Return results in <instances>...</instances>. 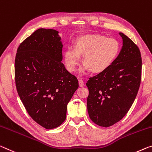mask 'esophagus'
Returning <instances> with one entry per match:
<instances>
[{"instance_id": "obj_1", "label": "esophagus", "mask_w": 152, "mask_h": 152, "mask_svg": "<svg viewBox=\"0 0 152 152\" xmlns=\"http://www.w3.org/2000/svg\"><path fill=\"white\" fill-rule=\"evenodd\" d=\"M79 86H81V87H82V86H85V83H84V81L83 80H82V79H80V80H79Z\"/></svg>"}]
</instances>
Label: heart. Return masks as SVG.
<instances>
[{
	"label": "heart",
	"mask_w": 152,
	"mask_h": 152,
	"mask_svg": "<svg viewBox=\"0 0 152 152\" xmlns=\"http://www.w3.org/2000/svg\"><path fill=\"white\" fill-rule=\"evenodd\" d=\"M120 43L113 37L105 36H88L77 40L74 47H67L64 59L67 71L74 72L83 55L81 73L90 70L93 73H102L114 64L120 53Z\"/></svg>",
	"instance_id": "obj_1"
}]
</instances>
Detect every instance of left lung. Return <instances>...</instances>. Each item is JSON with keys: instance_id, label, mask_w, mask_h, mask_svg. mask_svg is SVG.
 Returning a JSON list of instances; mask_svg holds the SVG:
<instances>
[{"instance_id": "left-lung-1", "label": "left lung", "mask_w": 152, "mask_h": 152, "mask_svg": "<svg viewBox=\"0 0 152 152\" xmlns=\"http://www.w3.org/2000/svg\"><path fill=\"white\" fill-rule=\"evenodd\" d=\"M123 45L117 59L106 70L89 78L87 110L100 126H112L127 114L140 86L142 60L132 40L120 32Z\"/></svg>"}]
</instances>
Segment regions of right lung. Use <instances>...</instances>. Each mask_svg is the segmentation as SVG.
<instances>
[{
    "label": "right lung",
    "instance_id": "obj_1",
    "mask_svg": "<svg viewBox=\"0 0 152 152\" xmlns=\"http://www.w3.org/2000/svg\"><path fill=\"white\" fill-rule=\"evenodd\" d=\"M59 32L40 28L19 46L15 60L17 91L30 117L46 129L66 118L67 103L78 88L76 77L61 63Z\"/></svg>",
    "mask_w": 152,
    "mask_h": 152
}]
</instances>
